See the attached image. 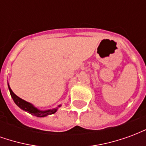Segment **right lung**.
<instances>
[{"label": "right lung", "mask_w": 146, "mask_h": 146, "mask_svg": "<svg viewBox=\"0 0 146 146\" xmlns=\"http://www.w3.org/2000/svg\"><path fill=\"white\" fill-rule=\"evenodd\" d=\"M8 89H9V92H10V94H11V96L13 101L15 102V103L20 108L21 110L26 111L27 113L32 114L33 116H37V117H44V116H47L48 115H51V114H54V113L57 112L58 109L59 107H61L62 105H58L57 107L54 108V109H51V110H40L37 109L36 107H35L32 103L30 102H28L25 101L23 99H22L19 97H18L17 95L15 94L14 92H12V90L10 88V86L8 84Z\"/></svg>", "instance_id": "obj_1"}]
</instances>
